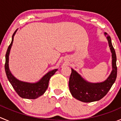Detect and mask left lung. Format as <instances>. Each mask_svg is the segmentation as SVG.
<instances>
[{"mask_svg":"<svg viewBox=\"0 0 121 121\" xmlns=\"http://www.w3.org/2000/svg\"><path fill=\"white\" fill-rule=\"evenodd\" d=\"M104 34L107 35V33ZM107 39L112 53V70L105 81L98 83L87 82L77 72L71 68L69 80V91L73 97L79 101L84 102L99 101L106 95L115 81L117 76V56L110 36H107Z\"/></svg>","mask_w":121,"mask_h":121,"instance_id":"left-lung-1","label":"left lung"}]
</instances>
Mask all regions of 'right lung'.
I'll return each instance as SVG.
<instances>
[{"label":"right lung","instance_id":"1","mask_svg":"<svg viewBox=\"0 0 121 121\" xmlns=\"http://www.w3.org/2000/svg\"><path fill=\"white\" fill-rule=\"evenodd\" d=\"M16 31L17 30L14 31L12 36V42L8 47L6 54V60L5 64H4L6 74L7 77L9 82L12 84V86L14 89L17 94L20 97L26 99H36L42 95L46 92V90L48 88V82H49L51 77L53 76L58 69H54L50 71L47 73L46 75H44L41 80L35 83L23 82L16 78L12 75L9 68V56L10 51L11 47L13 44L14 36L15 35Z\"/></svg>","mask_w":121,"mask_h":121}]
</instances>
